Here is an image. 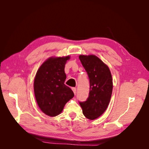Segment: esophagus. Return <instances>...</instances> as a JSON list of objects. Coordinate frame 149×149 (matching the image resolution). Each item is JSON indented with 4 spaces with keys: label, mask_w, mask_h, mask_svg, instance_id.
<instances>
[{
    "label": "esophagus",
    "mask_w": 149,
    "mask_h": 149,
    "mask_svg": "<svg viewBox=\"0 0 149 149\" xmlns=\"http://www.w3.org/2000/svg\"><path fill=\"white\" fill-rule=\"evenodd\" d=\"M72 90H73V93L74 94V95H76V88H72Z\"/></svg>",
    "instance_id": "34e87169"
}]
</instances>
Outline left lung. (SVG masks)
<instances>
[{
  "label": "left lung",
  "mask_w": 149,
  "mask_h": 149,
  "mask_svg": "<svg viewBox=\"0 0 149 149\" xmlns=\"http://www.w3.org/2000/svg\"><path fill=\"white\" fill-rule=\"evenodd\" d=\"M79 58L88 75L89 97L79 102L86 118L94 120L106 110L112 92V79L108 66L95 55H79Z\"/></svg>",
  "instance_id": "1"
}]
</instances>
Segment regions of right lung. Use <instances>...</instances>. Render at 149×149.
Returning <instances> with one entry per match:
<instances>
[{
    "label": "right lung",
    "instance_id": "1",
    "mask_svg": "<svg viewBox=\"0 0 149 149\" xmlns=\"http://www.w3.org/2000/svg\"><path fill=\"white\" fill-rule=\"evenodd\" d=\"M70 58V56L49 58L35 75L33 88L36 101L47 116L60 114L66 103L74 96L73 91L65 84V66Z\"/></svg>",
    "mask_w": 149,
    "mask_h": 149
}]
</instances>
